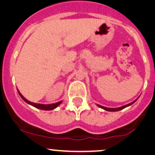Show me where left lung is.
Returning a JSON list of instances; mask_svg holds the SVG:
<instances>
[{
  "instance_id": "obj_1",
  "label": "left lung",
  "mask_w": 155,
  "mask_h": 155,
  "mask_svg": "<svg viewBox=\"0 0 155 155\" xmlns=\"http://www.w3.org/2000/svg\"><path fill=\"white\" fill-rule=\"evenodd\" d=\"M135 101H133V102L131 103V104H127V105H126V106H121V107H119V108H107V107H105V106H101V105H97V106H99L100 108H102V109H105V110H106V111H117L121 110V109H124V108L127 107V106H130V105H131L132 104H134V103L135 102Z\"/></svg>"
}]
</instances>
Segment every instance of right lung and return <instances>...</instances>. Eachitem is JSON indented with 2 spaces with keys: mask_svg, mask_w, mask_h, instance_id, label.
<instances>
[{
  "mask_svg": "<svg viewBox=\"0 0 155 155\" xmlns=\"http://www.w3.org/2000/svg\"><path fill=\"white\" fill-rule=\"evenodd\" d=\"M18 93H19L20 96H21V98H22V99L24 100V101H26V103H28V104H29L31 105V106H35V108H38V109H42V110H52V109H55L56 107H58V106H59V105L61 104V102H62V101H60V102L56 103V104H48V105L35 104V103H31V102H30V101H27V100H26V98H24V97H23V95L21 94V93L19 92V91H18Z\"/></svg>",
  "mask_w": 155,
  "mask_h": 155,
  "instance_id": "add662e5",
  "label": "right lung"
}]
</instances>
